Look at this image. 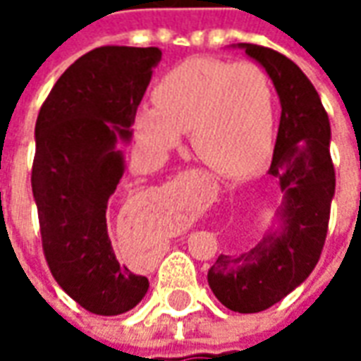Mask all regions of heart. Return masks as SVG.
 I'll return each mask as SVG.
<instances>
[{
  "label": "heart",
  "instance_id": "1",
  "mask_svg": "<svg viewBox=\"0 0 361 361\" xmlns=\"http://www.w3.org/2000/svg\"><path fill=\"white\" fill-rule=\"evenodd\" d=\"M152 104L137 108L135 137L164 154L189 129L191 147L207 164L230 176L253 172L271 149L276 100L269 75L255 63L191 58L164 73Z\"/></svg>",
  "mask_w": 361,
  "mask_h": 361
}]
</instances>
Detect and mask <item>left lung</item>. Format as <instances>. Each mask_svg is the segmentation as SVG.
Segmentation results:
<instances>
[{
    "label": "left lung",
    "instance_id": "obj_1",
    "mask_svg": "<svg viewBox=\"0 0 361 361\" xmlns=\"http://www.w3.org/2000/svg\"><path fill=\"white\" fill-rule=\"evenodd\" d=\"M257 61L280 98V126L269 173L282 203L263 240L242 255H220L207 280L222 305L257 313L279 303L315 269L334 197L331 123L317 90L300 67L257 44H232Z\"/></svg>",
    "mask_w": 361,
    "mask_h": 361
}]
</instances>
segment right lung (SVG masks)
<instances>
[{
  "mask_svg": "<svg viewBox=\"0 0 361 361\" xmlns=\"http://www.w3.org/2000/svg\"><path fill=\"white\" fill-rule=\"evenodd\" d=\"M160 59L158 48H96L59 77L36 119L32 195L44 255L63 292L96 315L133 310L149 290L147 276L116 257L106 211Z\"/></svg>",
  "mask_w": 361,
  "mask_h": 361,
  "instance_id": "1",
  "label": "right lung"
}]
</instances>
